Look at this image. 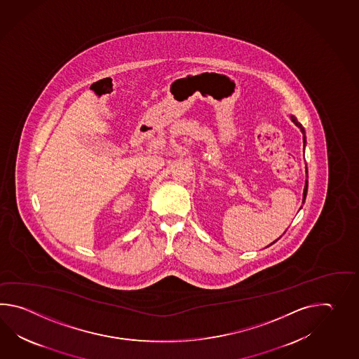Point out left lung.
Listing matches in <instances>:
<instances>
[{
	"mask_svg": "<svg viewBox=\"0 0 359 359\" xmlns=\"http://www.w3.org/2000/svg\"><path fill=\"white\" fill-rule=\"evenodd\" d=\"M290 118L291 121L294 122V124H295L297 127H299V128H300V130H302V133H303V142H304L305 146V142H306V140H305V138L306 137H305L304 127H303V126H302V124H300V123H299L298 121H297V118H295V116H292V115H291ZM305 173L308 175V169L306 168H305ZM306 191H308V180H305L304 192H303V203H304L305 198H306Z\"/></svg>",
	"mask_w": 359,
	"mask_h": 359,
	"instance_id": "obj_1",
	"label": "left lung"
}]
</instances>
